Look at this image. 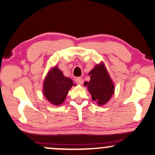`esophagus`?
I'll return each mask as SVG.
<instances>
[{"mask_svg":"<svg viewBox=\"0 0 155 155\" xmlns=\"http://www.w3.org/2000/svg\"><path fill=\"white\" fill-rule=\"evenodd\" d=\"M76 82L78 84H82L83 83V79L82 78H80V77H77L76 79H75Z\"/></svg>","mask_w":155,"mask_h":155,"instance_id":"esophagus-1","label":"esophagus"}]
</instances>
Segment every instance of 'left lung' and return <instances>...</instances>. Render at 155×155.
Listing matches in <instances>:
<instances>
[{"label":"left lung","mask_w":155,"mask_h":155,"mask_svg":"<svg viewBox=\"0 0 155 155\" xmlns=\"http://www.w3.org/2000/svg\"><path fill=\"white\" fill-rule=\"evenodd\" d=\"M90 81L84 83V87L88 88L91 94L92 101L97 102V105H104L108 102L114 92V86L103 63L96 65L91 71Z\"/></svg>","instance_id":"obj_1"}]
</instances>
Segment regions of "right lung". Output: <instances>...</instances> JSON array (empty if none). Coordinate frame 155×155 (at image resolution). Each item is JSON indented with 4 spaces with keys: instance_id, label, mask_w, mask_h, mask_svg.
<instances>
[{
    "instance_id": "obj_1",
    "label": "right lung",
    "mask_w": 155,
    "mask_h": 155,
    "mask_svg": "<svg viewBox=\"0 0 155 155\" xmlns=\"http://www.w3.org/2000/svg\"><path fill=\"white\" fill-rule=\"evenodd\" d=\"M73 85L74 81L65 77L58 66H54L49 71L44 79V95L51 104L59 106L65 101L68 92Z\"/></svg>"
}]
</instances>
